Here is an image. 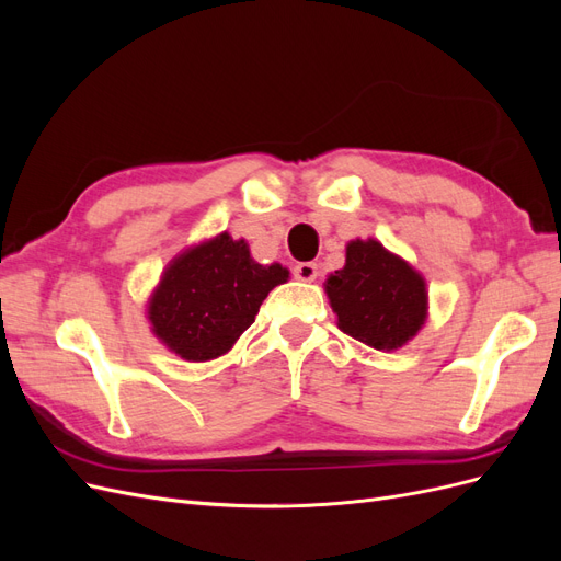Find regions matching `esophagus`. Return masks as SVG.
I'll return each mask as SVG.
<instances>
[{
  "instance_id": "esophagus-1",
  "label": "esophagus",
  "mask_w": 561,
  "mask_h": 561,
  "mask_svg": "<svg viewBox=\"0 0 561 561\" xmlns=\"http://www.w3.org/2000/svg\"><path fill=\"white\" fill-rule=\"evenodd\" d=\"M293 274H295L297 280L311 283V280H316V276H318V264H316V262H299V264H295Z\"/></svg>"
}]
</instances>
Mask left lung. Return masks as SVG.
Returning <instances> with one entry per match:
<instances>
[{
    "label": "left lung",
    "mask_w": 561,
    "mask_h": 561,
    "mask_svg": "<svg viewBox=\"0 0 561 561\" xmlns=\"http://www.w3.org/2000/svg\"><path fill=\"white\" fill-rule=\"evenodd\" d=\"M325 293L339 330L377 351L404 346L428 316L426 280L375 239L346 245V264L330 274Z\"/></svg>",
    "instance_id": "1"
}]
</instances>
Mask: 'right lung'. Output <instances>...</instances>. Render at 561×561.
<instances>
[{"label":"right lung","mask_w":561,"mask_h":561,"mask_svg":"<svg viewBox=\"0 0 561 561\" xmlns=\"http://www.w3.org/2000/svg\"><path fill=\"white\" fill-rule=\"evenodd\" d=\"M287 278L285 266L257 264L248 243L225 231L168 264L147 304L151 332L184 360H215L231 351L266 295Z\"/></svg>","instance_id":"1"}]
</instances>
